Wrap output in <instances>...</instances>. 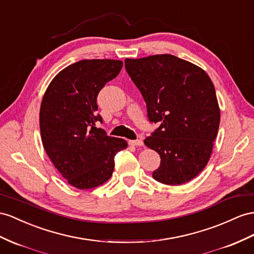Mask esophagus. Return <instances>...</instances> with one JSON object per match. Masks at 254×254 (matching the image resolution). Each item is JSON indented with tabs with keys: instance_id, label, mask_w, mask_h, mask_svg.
I'll return each mask as SVG.
<instances>
[{
	"instance_id": "obj_1",
	"label": "esophagus",
	"mask_w": 254,
	"mask_h": 254,
	"mask_svg": "<svg viewBox=\"0 0 254 254\" xmlns=\"http://www.w3.org/2000/svg\"><path fill=\"white\" fill-rule=\"evenodd\" d=\"M129 145L132 146H142L144 145V141H142V139H135V140H129Z\"/></svg>"
}]
</instances>
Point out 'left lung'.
Listing matches in <instances>:
<instances>
[{
	"label": "left lung",
	"instance_id": "left-lung-1",
	"mask_svg": "<svg viewBox=\"0 0 254 254\" xmlns=\"http://www.w3.org/2000/svg\"><path fill=\"white\" fill-rule=\"evenodd\" d=\"M126 69L159 123L145 145L160 154L152 177L164 185H183L204 170L220 125L216 90L206 71L172 55L126 59Z\"/></svg>",
	"mask_w": 254,
	"mask_h": 254
}]
</instances>
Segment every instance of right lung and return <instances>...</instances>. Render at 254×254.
Masks as SVG:
<instances>
[{
	"instance_id": "right-lung-1",
	"label": "right lung",
	"mask_w": 254,
	"mask_h": 254,
	"mask_svg": "<svg viewBox=\"0 0 254 254\" xmlns=\"http://www.w3.org/2000/svg\"><path fill=\"white\" fill-rule=\"evenodd\" d=\"M119 60H82L62 69L43 97L40 127L43 146L67 183L92 189L112 177L115 155L127 147L122 138L95 127L103 122L96 99L106 82L117 77Z\"/></svg>"
}]
</instances>
